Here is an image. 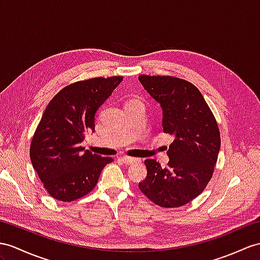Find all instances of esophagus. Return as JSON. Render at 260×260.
Masks as SVG:
<instances>
[{
    "mask_svg": "<svg viewBox=\"0 0 260 260\" xmlns=\"http://www.w3.org/2000/svg\"><path fill=\"white\" fill-rule=\"evenodd\" d=\"M121 161L124 164H129V166H131V164H135V163L140 162V160L137 159V157H130V156H122L121 157Z\"/></svg>",
    "mask_w": 260,
    "mask_h": 260,
    "instance_id": "34e87169",
    "label": "esophagus"
}]
</instances>
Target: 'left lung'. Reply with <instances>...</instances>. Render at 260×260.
Instances as JSON below:
<instances>
[{"mask_svg":"<svg viewBox=\"0 0 260 260\" xmlns=\"http://www.w3.org/2000/svg\"><path fill=\"white\" fill-rule=\"evenodd\" d=\"M139 81L163 113V131L174 138L162 168L144 161L148 175L139 188L156 205L171 208L187 204L206 187L220 149V136L213 113L191 82L171 76L140 75Z\"/></svg>","mask_w":260,"mask_h":260,"instance_id":"left-lung-1","label":"left lung"}]
</instances>
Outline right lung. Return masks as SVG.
<instances>
[{
  "label": "right lung",
  "instance_id": "right-lung-1",
  "mask_svg": "<svg viewBox=\"0 0 260 260\" xmlns=\"http://www.w3.org/2000/svg\"><path fill=\"white\" fill-rule=\"evenodd\" d=\"M123 77L91 78L65 87L50 100L31 139V166L47 193L72 202L92 191L112 157L92 154L81 147L94 131L96 113Z\"/></svg>",
  "mask_w": 260,
  "mask_h": 260
}]
</instances>
